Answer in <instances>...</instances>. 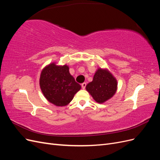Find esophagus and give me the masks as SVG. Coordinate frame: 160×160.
I'll use <instances>...</instances> for the list:
<instances>
[{
	"instance_id": "obj_1",
	"label": "esophagus",
	"mask_w": 160,
	"mask_h": 160,
	"mask_svg": "<svg viewBox=\"0 0 160 160\" xmlns=\"http://www.w3.org/2000/svg\"><path fill=\"white\" fill-rule=\"evenodd\" d=\"M86 85H87V83H83L81 84V88H82V89H85V87H86Z\"/></svg>"
}]
</instances>
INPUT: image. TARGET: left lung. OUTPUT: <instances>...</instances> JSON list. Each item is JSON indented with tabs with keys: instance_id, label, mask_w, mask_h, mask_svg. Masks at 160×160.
I'll use <instances>...</instances> for the list:
<instances>
[{
	"instance_id": "left-lung-1",
	"label": "left lung",
	"mask_w": 160,
	"mask_h": 160,
	"mask_svg": "<svg viewBox=\"0 0 160 160\" xmlns=\"http://www.w3.org/2000/svg\"><path fill=\"white\" fill-rule=\"evenodd\" d=\"M117 80L109 71L98 69L93 81L87 85L86 89L96 102L103 103L112 98L117 91Z\"/></svg>"
}]
</instances>
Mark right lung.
<instances>
[{
  "mask_svg": "<svg viewBox=\"0 0 160 160\" xmlns=\"http://www.w3.org/2000/svg\"><path fill=\"white\" fill-rule=\"evenodd\" d=\"M67 65H57L55 62L42 69L40 77V88L45 98L57 106L68 105L81 85L69 73Z\"/></svg>",
  "mask_w": 160,
  "mask_h": 160,
  "instance_id": "add662e5",
  "label": "right lung"
}]
</instances>
